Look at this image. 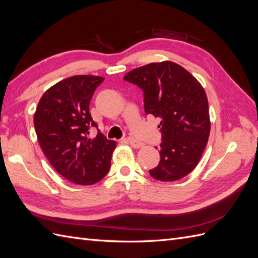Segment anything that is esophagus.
Wrapping results in <instances>:
<instances>
[{
    "instance_id": "esophagus-1",
    "label": "esophagus",
    "mask_w": 258,
    "mask_h": 258,
    "mask_svg": "<svg viewBox=\"0 0 258 258\" xmlns=\"http://www.w3.org/2000/svg\"><path fill=\"white\" fill-rule=\"evenodd\" d=\"M127 141L129 142L130 146L133 147V148H135V149H141V148L144 147V143L143 142L138 141V140L134 139V138H128Z\"/></svg>"
}]
</instances>
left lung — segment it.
<instances>
[{"label":"left lung","instance_id":"obj_1","mask_svg":"<svg viewBox=\"0 0 258 258\" xmlns=\"http://www.w3.org/2000/svg\"><path fill=\"white\" fill-rule=\"evenodd\" d=\"M123 79L143 90L146 114L161 118V160L150 175L161 181L185 177L197 166L209 139V105L203 85L168 60L136 68Z\"/></svg>","mask_w":258,"mask_h":258}]
</instances>
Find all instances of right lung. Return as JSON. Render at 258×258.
<instances>
[{
  "mask_svg": "<svg viewBox=\"0 0 258 258\" xmlns=\"http://www.w3.org/2000/svg\"><path fill=\"white\" fill-rule=\"evenodd\" d=\"M104 81L96 75L67 78L43 93L34 115L37 139L50 164L68 180L93 185L108 173L116 142L91 138L90 102Z\"/></svg>",
  "mask_w": 258,
  "mask_h": 258,
  "instance_id": "obj_1",
  "label": "right lung"
}]
</instances>
